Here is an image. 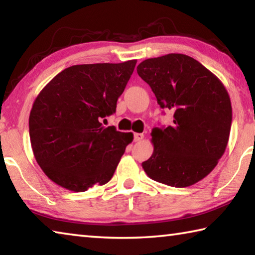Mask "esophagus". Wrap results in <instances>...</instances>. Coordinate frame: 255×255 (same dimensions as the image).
Here are the masks:
<instances>
[{"label":"esophagus","mask_w":255,"mask_h":255,"mask_svg":"<svg viewBox=\"0 0 255 255\" xmlns=\"http://www.w3.org/2000/svg\"><path fill=\"white\" fill-rule=\"evenodd\" d=\"M144 138V133H140V132H136L135 135H133V140L135 141H139Z\"/></svg>","instance_id":"1"}]
</instances>
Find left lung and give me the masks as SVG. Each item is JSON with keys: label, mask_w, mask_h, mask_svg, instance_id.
<instances>
[{"label": "left lung", "mask_w": 255, "mask_h": 255, "mask_svg": "<svg viewBox=\"0 0 255 255\" xmlns=\"http://www.w3.org/2000/svg\"><path fill=\"white\" fill-rule=\"evenodd\" d=\"M161 108L173 111L172 126L154 128V152L141 163L150 179L175 188L197 183L223 156L232 106L225 86L198 60L183 54L148 58L137 66Z\"/></svg>", "instance_id": "left-lung-1"}]
</instances>
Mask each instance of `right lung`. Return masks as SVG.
Segmentation results:
<instances>
[{
    "instance_id": "add662e5",
    "label": "right lung",
    "mask_w": 255,
    "mask_h": 255,
    "mask_svg": "<svg viewBox=\"0 0 255 255\" xmlns=\"http://www.w3.org/2000/svg\"><path fill=\"white\" fill-rule=\"evenodd\" d=\"M136 63L67 67L38 94L30 111V141L53 182L74 192L109 182L133 136L103 127L100 119L116 112Z\"/></svg>"
}]
</instances>
